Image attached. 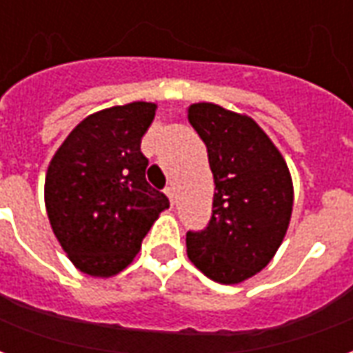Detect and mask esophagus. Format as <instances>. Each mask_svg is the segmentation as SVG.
<instances>
[{
    "instance_id": "obj_1",
    "label": "esophagus",
    "mask_w": 353,
    "mask_h": 353,
    "mask_svg": "<svg viewBox=\"0 0 353 353\" xmlns=\"http://www.w3.org/2000/svg\"><path fill=\"white\" fill-rule=\"evenodd\" d=\"M164 192H166V196L170 199V202L174 204V200H176V191H174V187H172V185H168V187L164 189Z\"/></svg>"
}]
</instances>
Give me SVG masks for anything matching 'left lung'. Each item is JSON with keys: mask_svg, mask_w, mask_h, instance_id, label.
<instances>
[{"mask_svg": "<svg viewBox=\"0 0 353 353\" xmlns=\"http://www.w3.org/2000/svg\"><path fill=\"white\" fill-rule=\"evenodd\" d=\"M189 123L206 143L214 210L204 230L187 232V255L219 283H240L265 268L285 236L293 181L281 153L248 115L200 101Z\"/></svg>", "mask_w": 353, "mask_h": 353, "instance_id": "8db88e82", "label": "left lung"}]
</instances>
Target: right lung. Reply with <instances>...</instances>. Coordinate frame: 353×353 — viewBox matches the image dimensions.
<instances>
[{"label":"right lung","mask_w":353,"mask_h":353,"mask_svg":"<svg viewBox=\"0 0 353 353\" xmlns=\"http://www.w3.org/2000/svg\"><path fill=\"white\" fill-rule=\"evenodd\" d=\"M157 105L132 101L81 121L45 177V206L62 250L81 272L109 278L130 265L166 194L147 183L141 138Z\"/></svg>","instance_id":"right-lung-1"}]
</instances>
